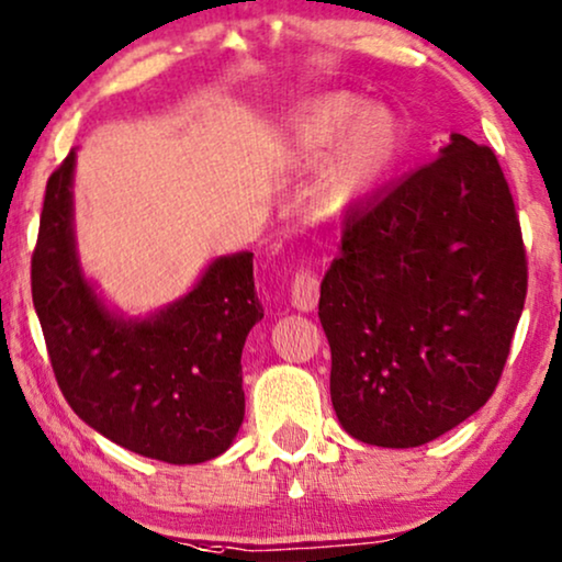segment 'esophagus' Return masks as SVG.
<instances>
[{"label":"esophagus","mask_w":562,"mask_h":562,"mask_svg":"<svg viewBox=\"0 0 562 562\" xmlns=\"http://www.w3.org/2000/svg\"><path fill=\"white\" fill-rule=\"evenodd\" d=\"M319 302V279L312 268H299L291 281V304L299 312H312Z\"/></svg>","instance_id":"esophagus-1"}]
</instances>
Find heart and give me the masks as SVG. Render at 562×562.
Returning a JSON list of instances; mask_svg holds the SVG:
<instances>
[{
	"instance_id": "heart-1",
	"label": "heart",
	"mask_w": 562,
	"mask_h": 562,
	"mask_svg": "<svg viewBox=\"0 0 562 562\" xmlns=\"http://www.w3.org/2000/svg\"><path fill=\"white\" fill-rule=\"evenodd\" d=\"M283 144L299 165L325 157L312 203L319 216L340 218L376 191L395 165L403 134L387 108L361 105L353 94L333 92L291 115Z\"/></svg>"
}]
</instances>
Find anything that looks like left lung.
Here are the masks:
<instances>
[{"mask_svg": "<svg viewBox=\"0 0 562 562\" xmlns=\"http://www.w3.org/2000/svg\"><path fill=\"white\" fill-rule=\"evenodd\" d=\"M527 296V252L491 147L451 134L441 157L353 209L319 286L340 426L411 449L495 392Z\"/></svg>", "mask_w": 562, "mask_h": 562, "instance_id": "1", "label": "left lung"}]
</instances>
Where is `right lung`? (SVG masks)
<instances>
[{
	"label": "right lung",
	"instance_id": "add662e5",
	"mask_svg": "<svg viewBox=\"0 0 562 562\" xmlns=\"http://www.w3.org/2000/svg\"><path fill=\"white\" fill-rule=\"evenodd\" d=\"M77 151L50 172L31 260L33 304L64 397L105 439L167 464L229 449L245 418L243 346L263 319L252 252L216 258L183 299L126 319L85 279L75 243Z\"/></svg>",
	"mask_w": 562,
	"mask_h": 562
}]
</instances>
